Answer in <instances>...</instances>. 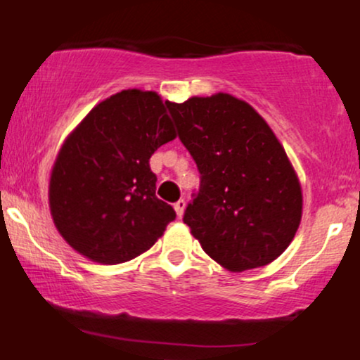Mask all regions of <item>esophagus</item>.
<instances>
[{"label": "esophagus", "instance_id": "1", "mask_svg": "<svg viewBox=\"0 0 360 360\" xmlns=\"http://www.w3.org/2000/svg\"><path fill=\"white\" fill-rule=\"evenodd\" d=\"M184 208H186V201L184 200H179V201H176V203H174V210H176L177 217H179V218L183 217Z\"/></svg>", "mask_w": 360, "mask_h": 360}]
</instances>
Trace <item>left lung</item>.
<instances>
[{
  "mask_svg": "<svg viewBox=\"0 0 360 360\" xmlns=\"http://www.w3.org/2000/svg\"><path fill=\"white\" fill-rule=\"evenodd\" d=\"M200 171L183 221L225 269L278 259L295 238L303 196L274 131L249 103L230 94L166 103Z\"/></svg>",
  "mask_w": 360,
  "mask_h": 360,
  "instance_id": "obj_1",
  "label": "left lung"
}]
</instances>
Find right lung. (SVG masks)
<instances>
[{"mask_svg":"<svg viewBox=\"0 0 360 360\" xmlns=\"http://www.w3.org/2000/svg\"><path fill=\"white\" fill-rule=\"evenodd\" d=\"M176 139L152 91L125 89L94 106L62 146L51 176V213L64 240L101 264L150 249L176 218L155 196L148 159Z\"/></svg>","mask_w":360,"mask_h":360,"instance_id":"1","label":"right lung"}]
</instances>
